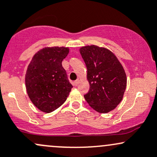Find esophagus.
Here are the masks:
<instances>
[{
	"mask_svg": "<svg viewBox=\"0 0 157 157\" xmlns=\"http://www.w3.org/2000/svg\"><path fill=\"white\" fill-rule=\"evenodd\" d=\"M79 82H80V81H79V80H78V79H77V80H75V82H73L74 85H75V86H77V85H78V84H79Z\"/></svg>",
	"mask_w": 157,
	"mask_h": 157,
	"instance_id": "34e87169",
	"label": "esophagus"
}]
</instances>
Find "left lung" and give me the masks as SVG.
Here are the masks:
<instances>
[{
	"mask_svg": "<svg viewBox=\"0 0 157 157\" xmlns=\"http://www.w3.org/2000/svg\"><path fill=\"white\" fill-rule=\"evenodd\" d=\"M87 67L90 85L84 95L89 105L99 113H108L121 102L126 87L124 67L114 54L103 47L86 45L79 49Z\"/></svg>",
	"mask_w": 157,
	"mask_h": 157,
	"instance_id": "8db88e82",
	"label": "left lung"
}]
</instances>
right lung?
Masks as SVG:
<instances>
[{"label": "right lung", "instance_id": "right-lung-1", "mask_svg": "<svg viewBox=\"0 0 157 157\" xmlns=\"http://www.w3.org/2000/svg\"><path fill=\"white\" fill-rule=\"evenodd\" d=\"M69 53L67 47H45L33 55L25 74L27 93L33 104L50 113L63 105L72 85L62 61Z\"/></svg>", "mask_w": 157, "mask_h": 157}]
</instances>
